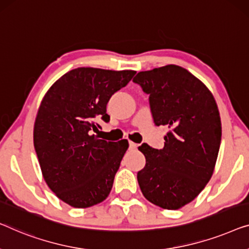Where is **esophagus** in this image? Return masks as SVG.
<instances>
[{
  "label": "esophagus",
  "mask_w": 249,
  "mask_h": 249,
  "mask_svg": "<svg viewBox=\"0 0 249 249\" xmlns=\"http://www.w3.org/2000/svg\"><path fill=\"white\" fill-rule=\"evenodd\" d=\"M137 147H138V145H137V143L132 142H129V148H130V149H136Z\"/></svg>",
  "instance_id": "34e87169"
}]
</instances>
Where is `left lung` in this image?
<instances>
[{"instance_id": "8db88e82", "label": "left lung", "mask_w": 249, "mask_h": 249, "mask_svg": "<svg viewBox=\"0 0 249 249\" xmlns=\"http://www.w3.org/2000/svg\"><path fill=\"white\" fill-rule=\"evenodd\" d=\"M133 82L149 94L156 125H167L164 148L142 143L146 165L137 174L149 202L178 210L199 196L213 174L221 120L210 89L178 65L139 71Z\"/></svg>"}]
</instances>
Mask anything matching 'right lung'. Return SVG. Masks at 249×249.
Listing matches in <instances>:
<instances>
[{
  "mask_svg": "<svg viewBox=\"0 0 249 249\" xmlns=\"http://www.w3.org/2000/svg\"><path fill=\"white\" fill-rule=\"evenodd\" d=\"M135 71L75 68L47 91L34 125V145L42 176L56 196L74 208H89L110 194L129 143L91 135L106 122L111 96Z\"/></svg>",
  "mask_w": 249,
  "mask_h": 249,
  "instance_id": "right-lung-1",
  "label": "right lung"
}]
</instances>
